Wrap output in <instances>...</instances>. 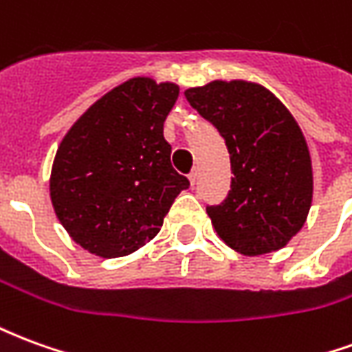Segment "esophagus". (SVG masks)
Segmentation results:
<instances>
[{"instance_id":"obj_1","label":"esophagus","mask_w":352,"mask_h":352,"mask_svg":"<svg viewBox=\"0 0 352 352\" xmlns=\"http://www.w3.org/2000/svg\"><path fill=\"white\" fill-rule=\"evenodd\" d=\"M188 179H190L192 184H196V179H198V171H196V169H192L190 173H188Z\"/></svg>"}]
</instances>
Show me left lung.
<instances>
[{
	"label": "left lung",
	"instance_id": "obj_1",
	"mask_svg": "<svg viewBox=\"0 0 352 352\" xmlns=\"http://www.w3.org/2000/svg\"><path fill=\"white\" fill-rule=\"evenodd\" d=\"M184 96L228 146L232 188L221 206L207 207L219 237L245 256L283 249L313 199L309 148L294 116L249 80H213Z\"/></svg>",
	"mask_w": 352,
	"mask_h": 352
}]
</instances>
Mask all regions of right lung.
Masks as SVG:
<instances>
[{"label": "right lung", "mask_w": 352, "mask_h": 352, "mask_svg": "<svg viewBox=\"0 0 352 352\" xmlns=\"http://www.w3.org/2000/svg\"><path fill=\"white\" fill-rule=\"evenodd\" d=\"M173 82L135 77L88 107L58 146L50 199L75 243L101 258L141 249L190 183L171 166L164 120Z\"/></svg>", "instance_id": "obj_1"}]
</instances>
